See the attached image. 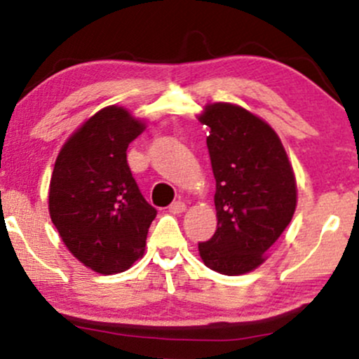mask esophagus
I'll return each instance as SVG.
<instances>
[{
	"label": "esophagus",
	"instance_id": "esophagus-1",
	"mask_svg": "<svg viewBox=\"0 0 359 359\" xmlns=\"http://www.w3.org/2000/svg\"><path fill=\"white\" fill-rule=\"evenodd\" d=\"M185 209H187V205H185V203H182V201H177V203L170 205L172 214H182V212H185Z\"/></svg>",
	"mask_w": 359,
	"mask_h": 359
}]
</instances>
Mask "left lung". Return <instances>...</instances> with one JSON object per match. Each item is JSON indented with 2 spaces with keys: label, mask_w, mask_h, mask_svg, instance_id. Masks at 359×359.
<instances>
[{
  "label": "left lung",
  "mask_w": 359,
  "mask_h": 359,
  "mask_svg": "<svg viewBox=\"0 0 359 359\" xmlns=\"http://www.w3.org/2000/svg\"><path fill=\"white\" fill-rule=\"evenodd\" d=\"M197 119L211 128L208 148L216 179L217 229L199 243L201 259L217 273L258 269L297 208V180L277 131L233 102H209Z\"/></svg>",
  "instance_id": "8db88e82"
}]
</instances>
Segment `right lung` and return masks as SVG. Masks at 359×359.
I'll list each match as a JSON object with an SVG mask.
<instances>
[{"instance_id":"add662e5","label":"right lung","mask_w":359,"mask_h":359,"mask_svg":"<svg viewBox=\"0 0 359 359\" xmlns=\"http://www.w3.org/2000/svg\"><path fill=\"white\" fill-rule=\"evenodd\" d=\"M145 128V119L123 106H106L57 155L48 185L50 219L67 250L96 273H121L145 253L156 211L126 162L128 145Z\"/></svg>"}]
</instances>
